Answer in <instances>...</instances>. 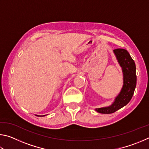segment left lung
I'll list each match as a JSON object with an SVG mask.
<instances>
[{
  "mask_svg": "<svg viewBox=\"0 0 149 149\" xmlns=\"http://www.w3.org/2000/svg\"><path fill=\"white\" fill-rule=\"evenodd\" d=\"M113 52L118 64L122 68L123 86L112 104L108 107L95 108L97 112L101 114H112L128 104L133 97L137 84L135 64L129 52L123 49H115Z\"/></svg>",
  "mask_w": 149,
  "mask_h": 149,
  "instance_id": "8db88e82",
  "label": "left lung"
}]
</instances>
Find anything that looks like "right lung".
I'll list each match as a JSON object with an SVG mask.
<instances>
[{"label":"right lung","mask_w":149,"mask_h":149,"mask_svg":"<svg viewBox=\"0 0 149 149\" xmlns=\"http://www.w3.org/2000/svg\"><path fill=\"white\" fill-rule=\"evenodd\" d=\"M37 116H40V117H42V116H47V115H43V116H39V115H35Z\"/></svg>","instance_id":"1"}]
</instances>
